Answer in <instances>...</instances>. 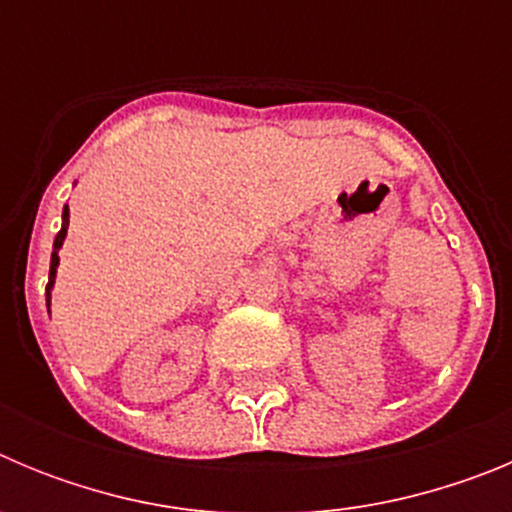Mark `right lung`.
Instances as JSON below:
<instances>
[{
  "label": "right lung",
  "mask_w": 512,
  "mask_h": 512,
  "mask_svg": "<svg viewBox=\"0 0 512 512\" xmlns=\"http://www.w3.org/2000/svg\"><path fill=\"white\" fill-rule=\"evenodd\" d=\"M66 233H69V205H63L61 212V230H58L56 241H53V253H51V274H48V287H45V305H48V312H51V292L53 284H56V271H58V251H61L63 241H66Z\"/></svg>",
  "instance_id": "add662e5"
}]
</instances>
